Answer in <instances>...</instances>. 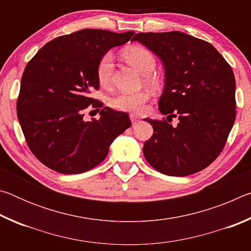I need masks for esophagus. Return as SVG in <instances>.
Returning a JSON list of instances; mask_svg holds the SVG:
<instances>
[{"label":"esophagus","instance_id":"1","mask_svg":"<svg viewBox=\"0 0 251 251\" xmlns=\"http://www.w3.org/2000/svg\"><path fill=\"white\" fill-rule=\"evenodd\" d=\"M129 118H130V122H131V124H133V125L137 124V123L141 121V120H139V117L137 115H135V114H130Z\"/></svg>","mask_w":251,"mask_h":251}]
</instances>
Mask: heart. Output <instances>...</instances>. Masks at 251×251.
<instances>
[{"instance_id": "b5f03b06", "label": "heart", "mask_w": 251, "mask_h": 251, "mask_svg": "<svg viewBox=\"0 0 251 251\" xmlns=\"http://www.w3.org/2000/svg\"><path fill=\"white\" fill-rule=\"evenodd\" d=\"M124 58L139 73L146 75L145 82L148 85L154 86L156 78L150 75L156 66V58L151 50L142 46H131L124 50ZM114 72V58L110 53H106L100 58L96 66V76L99 83L101 86L107 87L112 82V76ZM150 99V94L146 91L136 93L121 92L114 95L109 100V105L113 108L123 110V112L141 113L145 108L146 101Z\"/></svg>"}]
</instances>
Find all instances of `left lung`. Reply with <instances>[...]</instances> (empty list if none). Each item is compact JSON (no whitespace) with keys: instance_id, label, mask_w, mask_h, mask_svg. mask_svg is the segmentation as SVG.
I'll use <instances>...</instances> for the list:
<instances>
[{"instance_id":"1","label":"left lung","mask_w":251,"mask_h":251,"mask_svg":"<svg viewBox=\"0 0 251 251\" xmlns=\"http://www.w3.org/2000/svg\"><path fill=\"white\" fill-rule=\"evenodd\" d=\"M165 67V86L158 106L166 120L145 118L154 128L144 144L151 167L168 176H188L219 156L236 120V82L230 65L210 43L182 32L137 33Z\"/></svg>"}]
</instances>
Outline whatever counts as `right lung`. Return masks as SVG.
<instances>
[{"mask_svg": "<svg viewBox=\"0 0 251 251\" xmlns=\"http://www.w3.org/2000/svg\"><path fill=\"white\" fill-rule=\"evenodd\" d=\"M134 34L80 29L49 42L27 63L16 103L18 118L29 150L45 166L65 175L90 171L130 127L128 114L103 108L90 94L100 88V58ZM88 107L100 110V120H83Z\"/></svg>", "mask_w": 251, "mask_h": 251, "instance_id": "1", "label": "right lung"}]
</instances>
